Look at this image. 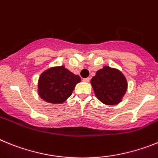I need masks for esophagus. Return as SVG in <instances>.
I'll return each mask as SVG.
<instances>
[{
	"label": "esophagus",
	"mask_w": 158,
	"mask_h": 158,
	"mask_svg": "<svg viewBox=\"0 0 158 158\" xmlns=\"http://www.w3.org/2000/svg\"><path fill=\"white\" fill-rule=\"evenodd\" d=\"M83 82H86V83H89L90 82V78H85V79H83Z\"/></svg>",
	"instance_id": "1"
}]
</instances>
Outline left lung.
I'll return each instance as SVG.
<instances>
[{
	"label": "left lung",
	"mask_w": 158,
	"mask_h": 158,
	"mask_svg": "<svg viewBox=\"0 0 158 158\" xmlns=\"http://www.w3.org/2000/svg\"><path fill=\"white\" fill-rule=\"evenodd\" d=\"M90 83L96 97L106 105H116L127 90V81L122 71L104 66L91 79Z\"/></svg>",
	"instance_id": "left-lung-1"
}]
</instances>
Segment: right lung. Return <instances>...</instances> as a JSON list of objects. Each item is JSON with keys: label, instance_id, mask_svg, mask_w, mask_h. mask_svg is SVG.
Returning <instances> with one entry per match:
<instances>
[{"label": "right lung", "instance_id": "obj_1", "mask_svg": "<svg viewBox=\"0 0 158 158\" xmlns=\"http://www.w3.org/2000/svg\"><path fill=\"white\" fill-rule=\"evenodd\" d=\"M81 81L64 66L52 67L41 74L38 81V94L49 103H63L73 92L75 85Z\"/></svg>", "mask_w": 158, "mask_h": 158}]
</instances>
